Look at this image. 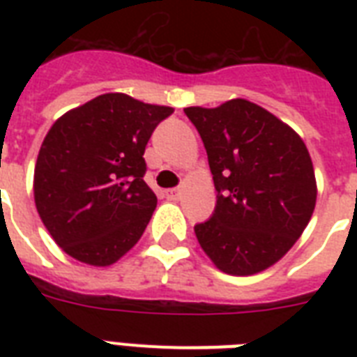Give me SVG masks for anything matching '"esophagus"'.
<instances>
[{
	"label": "esophagus",
	"mask_w": 357,
	"mask_h": 357,
	"mask_svg": "<svg viewBox=\"0 0 357 357\" xmlns=\"http://www.w3.org/2000/svg\"><path fill=\"white\" fill-rule=\"evenodd\" d=\"M165 195H167L168 200H179V196H181V189H168V190H165Z\"/></svg>",
	"instance_id": "esophagus-1"
}]
</instances>
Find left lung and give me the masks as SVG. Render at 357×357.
<instances>
[{
  "label": "left lung",
  "instance_id": "obj_1",
  "mask_svg": "<svg viewBox=\"0 0 357 357\" xmlns=\"http://www.w3.org/2000/svg\"><path fill=\"white\" fill-rule=\"evenodd\" d=\"M211 168L217 206L196 224L198 243L226 274L248 276L287 254L317 202L304 140L266 109L246 100L187 107Z\"/></svg>",
  "mask_w": 357,
  "mask_h": 357
}]
</instances>
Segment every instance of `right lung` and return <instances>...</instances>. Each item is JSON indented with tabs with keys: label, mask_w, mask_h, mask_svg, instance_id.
<instances>
[{
	"label": "right lung",
	"mask_w": 357,
	"mask_h": 357,
	"mask_svg": "<svg viewBox=\"0 0 357 357\" xmlns=\"http://www.w3.org/2000/svg\"><path fill=\"white\" fill-rule=\"evenodd\" d=\"M172 113L111 92L68 111L47 131L35 167L36 211L74 259L113 265L142 237L157 206L142 155Z\"/></svg>",
	"instance_id": "right-lung-1"
}]
</instances>
